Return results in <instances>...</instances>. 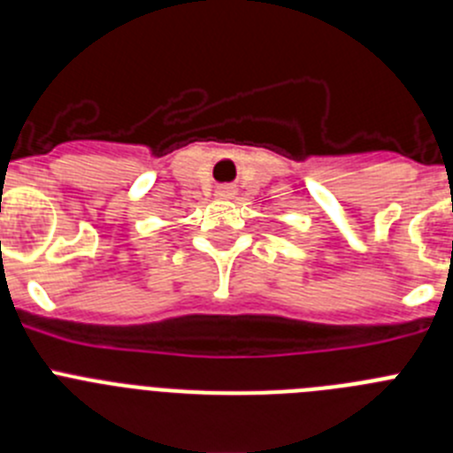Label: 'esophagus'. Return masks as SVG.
<instances>
[{
	"mask_svg": "<svg viewBox=\"0 0 453 453\" xmlns=\"http://www.w3.org/2000/svg\"><path fill=\"white\" fill-rule=\"evenodd\" d=\"M215 192H218L219 199H229V197H234V195H235V190L231 186H219Z\"/></svg>",
	"mask_w": 453,
	"mask_h": 453,
	"instance_id": "1",
	"label": "esophagus"
}]
</instances>
